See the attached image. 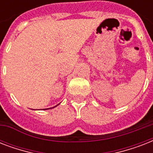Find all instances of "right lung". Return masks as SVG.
<instances>
[{
  "instance_id": "right-lung-1",
  "label": "right lung",
  "mask_w": 153,
  "mask_h": 153,
  "mask_svg": "<svg viewBox=\"0 0 153 153\" xmlns=\"http://www.w3.org/2000/svg\"><path fill=\"white\" fill-rule=\"evenodd\" d=\"M59 105V104H58ZM58 105H55V106H53V107H51V109H52V108H55V107H56ZM49 109H51V108H49Z\"/></svg>"
}]
</instances>
